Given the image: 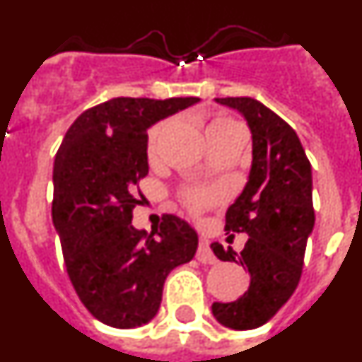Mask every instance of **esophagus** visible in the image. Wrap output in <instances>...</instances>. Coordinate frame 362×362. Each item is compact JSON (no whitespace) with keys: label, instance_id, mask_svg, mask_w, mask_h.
I'll return each mask as SVG.
<instances>
[{"label":"esophagus","instance_id":"obj_1","mask_svg":"<svg viewBox=\"0 0 362 362\" xmlns=\"http://www.w3.org/2000/svg\"><path fill=\"white\" fill-rule=\"evenodd\" d=\"M197 261L204 264H212L216 263V255H214L212 248H210V243L206 238L199 239V246H197V254H196Z\"/></svg>","mask_w":362,"mask_h":362}]
</instances>
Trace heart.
Here are the masks:
<instances>
[{"label":"heart","mask_w":362,"mask_h":362,"mask_svg":"<svg viewBox=\"0 0 362 362\" xmlns=\"http://www.w3.org/2000/svg\"><path fill=\"white\" fill-rule=\"evenodd\" d=\"M166 127H168V123H166V121H161V123L153 124L152 129H150L148 137H146V153H148L150 159L156 158L159 141H161ZM232 130H243V127L238 121L232 119V117L216 116L210 121L209 127H206V137L217 136V134L232 132ZM183 197L185 203H187V206L192 212H201V210L206 209L210 203L216 201V194H214L212 190H204V188H190V190L185 192Z\"/></svg>","instance_id":"obj_1"}]
</instances>
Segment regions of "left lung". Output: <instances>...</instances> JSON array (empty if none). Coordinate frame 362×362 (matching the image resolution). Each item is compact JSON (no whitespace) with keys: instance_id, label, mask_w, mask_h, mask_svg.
I'll list each match as a JSON object with an SVG mask.
<instances>
[{"instance_id":"1","label":"left lung","mask_w":362,"mask_h":362,"mask_svg":"<svg viewBox=\"0 0 362 362\" xmlns=\"http://www.w3.org/2000/svg\"><path fill=\"white\" fill-rule=\"evenodd\" d=\"M241 112L252 132L248 183L226 210V232L246 233L241 254L212 243L221 261L248 268L250 286L233 303H214V317L232 330L270 321L299 284L306 241L313 230L312 166L296 130L252 98H217Z\"/></svg>"}]
</instances>
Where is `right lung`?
Masks as SVG:
<instances>
[{
  "mask_svg": "<svg viewBox=\"0 0 362 362\" xmlns=\"http://www.w3.org/2000/svg\"><path fill=\"white\" fill-rule=\"evenodd\" d=\"M197 98H114L85 110L54 161L52 221L85 308L114 328L158 313L166 276L192 261L197 233L165 214L152 232L132 225L137 183L148 174L146 130Z\"/></svg>",
  "mask_w": 362,
  "mask_h": 362,
  "instance_id": "right-lung-1",
  "label": "right lung"
}]
</instances>
